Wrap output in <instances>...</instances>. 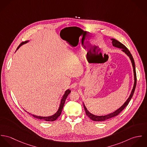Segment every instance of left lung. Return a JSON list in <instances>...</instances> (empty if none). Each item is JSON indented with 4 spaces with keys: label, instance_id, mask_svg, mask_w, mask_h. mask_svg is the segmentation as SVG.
Returning a JSON list of instances; mask_svg holds the SVG:
<instances>
[{
    "label": "left lung",
    "instance_id": "left-lung-1",
    "mask_svg": "<svg viewBox=\"0 0 147 147\" xmlns=\"http://www.w3.org/2000/svg\"><path fill=\"white\" fill-rule=\"evenodd\" d=\"M110 40L111 41V43L113 44V46H114L115 47H117V48H119V49H121L123 53H125L126 55L129 57V59H130V61L132 63V67H133L134 76V83L133 88L131 90V92L128 98L126 100V102L123 104V105H122V106H121L119 109H118L117 110H115L114 112H113L112 113H110V114H107V115H94V114L90 113L88 110V109H86V107H85V106L83 103L84 109H85L86 115L90 119H91L92 120H93L94 121H98H98H106L107 119H109L110 118H113V117L118 115L128 104L129 102L130 101L131 99L132 98V97L133 96V94H134L135 88H136V70H135V64L134 58H133L131 53L129 52V51L128 50V49L126 47V46L124 45H123L122 43L119 42L118 41L116 40L114 38H111Z\"/></svg>",
    "mask_w": 147,
    "mask_h": 147
}]
</instances>
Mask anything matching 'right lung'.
<instances>
[{"instance_id":"1","label":"right lung","mask_w":147,"mask_h":147,"mask_svg":"<svg viewBox=\"0 0 147 147\" xmlns=\"http://www.w3.org/2000/svg\"><path fill=\"white\" fill-rule=\"evenodd\" d=\"M29 41H26L25 42H22L20 44V45L18 46V47L17 48L16 50H18L21 46L24 44H25L26 43L29 42ZM71 92V90L68 89L67 90H66L64 92V94H63V97L61 100V102H60V105L59 106V108L57 110V111L53 115H51V116H49V117H41V116H37V115H34V114H31L32 115L33 117H34V118H37V119H42V120H44L45 121H49V122H52V121H55L61 114V113H62V109H63V106L64 105V103H65V101L67 97V96H68V94L70 93ZM29 114H30V113H28Z\"/></svg>"}]
</instances>
